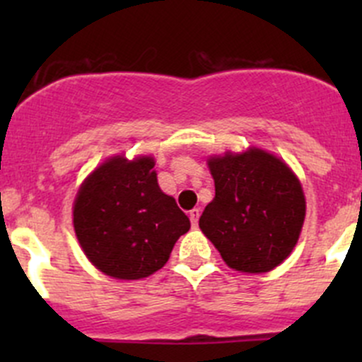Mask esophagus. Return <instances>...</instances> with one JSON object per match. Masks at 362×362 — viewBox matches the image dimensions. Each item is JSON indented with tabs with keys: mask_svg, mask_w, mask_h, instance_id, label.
Masks as SVG:
<instances>
[{
	"mask_svg": "<svg viewBox=\"0 0 362 362\" xmlns=\"http://www.w3.org/2000/svg\"><path fill=\"white\" fill-rule=\"evenodd\" d=\"M199 215H202V210H199V208H192V210L189 211V218H191L192 228H196V226H198Z\"/></svg>",
	"mask_w": 362,
	"mask_h": 362,
	"instance_id": "34e87169",
	"label": "esophagus"
}]
</instances>
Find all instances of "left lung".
Wrapping results in <instances>:
<instances>
[{"instance_id": "obj_1", "label": "left lung", "mask_w": 362, "mask_h": 362, "mask_svg": "<svg viewBox=\"0 0 362 362\" xmlns=\"http://www.w3.org/2000/svg\"><path fill=\"white\" fill-rule=\"evenodd\" d=\"M215 198L199 217V228L229 268L266 273L298 243L306 202L294 171L269 152L249 151L208 159Z\"/></svg>"}]
</instances>
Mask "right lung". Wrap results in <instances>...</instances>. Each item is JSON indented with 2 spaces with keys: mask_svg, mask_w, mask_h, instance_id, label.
I'll list each match as a JSON object with an SVG mask.
<instances>
[{
  "mask_svg": "<svg viewBox=\"0 0 362 362\" xmlns=\"http://www.w3.org/2000/svg\"><path fill=\"white\" fill-rule=\"evenodd\" d=\"M151 156L107 159L83 180L73 228L83 254L105 275L138 280L166 264L189 217L164 194Z\"/></svg>",
  "mask_w": 362,
  "mask_h": 362,
  "instance_id": "obj_1",
  "label": "right lung"
}]
</instances>
